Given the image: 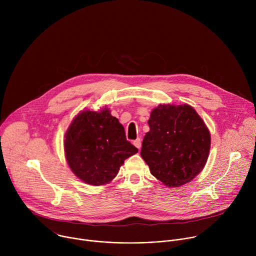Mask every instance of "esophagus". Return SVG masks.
<instances>
[{
  "instance_id": "obj_1",
  "label": "esophagus",
  "mask_w": 256,
  "mask_h": 256,
  "mask_svg": "<svg viewBox=\"0 0 256 256\" xmlns=\"http://www.w3.org/2000/svg\"><path fill=\"white\" fill-rule=\"evenodd\" d=\"M134 144L136 146V147L140 150V147H142V142H140V138H136L134 142Z\"/></svg>"
}]
</instances>
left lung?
I'll use <instances>...</instances> for the list:
<instances>
[{"instance_id":"obj_1","label":"left lung","mask_w":256,"mask_h":256,"mask_svg":"<svg viewBox=\"0 0 256 256\" xmlns=\"http://www.w3.org/2000/svg\"><path fill=\"white\" fill-rule=\"evenodd\" d=\"M148 124L140 156L151 174L168 188L188 184L208 157L210 134L204 122L188 104H160Z\"/></svg>"}]
</instances>
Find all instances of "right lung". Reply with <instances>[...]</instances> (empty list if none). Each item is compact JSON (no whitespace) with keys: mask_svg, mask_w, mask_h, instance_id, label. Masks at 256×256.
I'll return each instance as SVG.
<instances>
[{"mask_svg":"<svg viewBox=\"0 0 256 256\" xmlns=\"http://www.w3.org/2000/svg\"><path fill=\"white\" fill-rule=\"evenodd\" d=\"M64 144L72 173L95 186L109 184L124 160L138 153L126 140L122 124L106 107L81 112L70 124Z\"/></svg>","mask_w":256,"mask_h":256,"instance_id":"1","label":"right lung"}]
</instances>
